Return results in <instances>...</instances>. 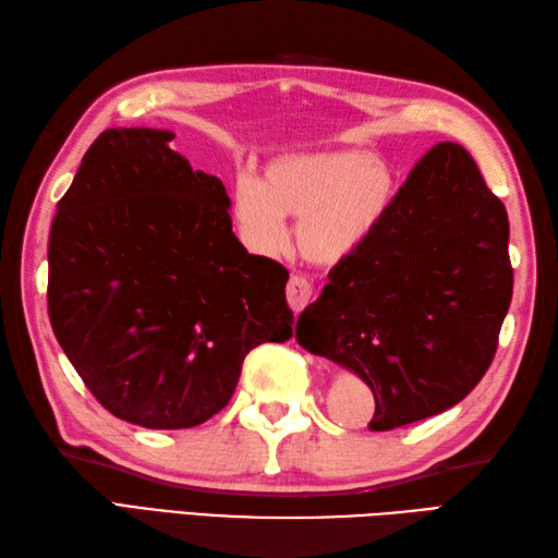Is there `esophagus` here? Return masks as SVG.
Masks as SVG:
<instances>
[{
	"label": "esophagus",
	"mask_w": 558,
	"mask_h": 558,
	"mask_svg": "<svg viewBox=\"0 0 558 558\" xmlns=\"http://www.w3.org/2000/svg\"><path fill=\"white\" fill-rule=\"evenodd\" d=\"M288 304L292 306V312H302L306 304L312 302V294H314V288L312 282L306 280L304 276H292L290 282H288Z\"/></svg>",
	"instance_id": "esophagus-1"
}]
</instances>
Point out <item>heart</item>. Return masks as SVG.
<instances>
[{"mask_svg":"<svg viewBox=\"0 0 558 558\" xmlns=\"http://www.w3.org/2000/svg\"><path fill=\"white\" fill-rule=\"evenodd\" d=\"M396 198V174L369 150L302 153L272 162L264 182L240 180L234 218L256 252H276L282 218L312 264H340L369 240Z\"/></svg>","mask_w":558,"mask_h":558,"instance_id":"1","label":"heart"}]
</instances>
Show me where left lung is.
Masks as SVG:
<instances>
[{
	"label": "left lung",
	"instance_id": "left-lung-1",
	"mask_svg": "<svg viewBox=\"0 0 558 558\" xmlns=\"http://www.w3.org/2000/svg\"><path fill=\"white\" fill-rule=\"evenodd\" d=\"M513 298L508 216L470 153L444 141L414 165L384 222L300 314V345L357 374L372 432L458 405L499 348Z\"/></svg>",
	"mask_w": 558,
	"mask_h": 558
}]
</instances>
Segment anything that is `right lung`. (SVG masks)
<instances>
[{
    "label": "right lung",
    "mask_w": 558,
    "mask_h": 558,
    "mask_svg": "<svg viewBox=\"0 0 558 558\" xmlns=\"http://www.w3.org/2000/svg\"><path fill=\"white\" fill-rule=\"evenodd\" d=\"M162 129H108L59 198L47 314L105 410L189 429L228 405L260 342L292 338L290 272L232 232L218 177Z\"/></svg>",
    "instance_id": "right-lung-1"
}]
</instances>
